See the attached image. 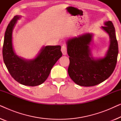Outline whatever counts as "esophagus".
Masks as SVG:
<instances>
[{"mask_svg":"<svg viewBox=\"0 0 121 121\" xmlns=\"http://www.w3.org/2000/svg\"><path fill=\"white\" fill-rule=\"evenodd\" d=\"M61 51H62V53L63 55H66L67 54V48L65 44L63 45L61 48Z\"/></svg>","mask_w":121,"mask_h":121,"instance_id":"1","label":"esophagus"}]
</instances>
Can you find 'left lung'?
<instances>
[{
  "instance_id": "1",
  "label": "left lung",
  "mask_w": 121,
  "mask_h": 121,
  "mask_svg": "<svg viewBox=\"0 0 121 121\" xmlns=\"http://www.w3.org/2000/svg\"><path fill=\"white\" fill-rule=\"evenodd\" d=\"M104 25L101 29L108 35L110 44L103 57L92 56L90 47L93 39L92 33H85L66 42L70 60L68 72L72 80L78 85H96L108 79L115 70L118 54L115 29L111 21H105Z\"/></svg>"
}]
</instances>
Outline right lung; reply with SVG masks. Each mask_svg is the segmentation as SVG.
I'll return each instance as SVG.
<instances>
[{"label":"right lung","mask_w":121,"mask_h":121,"mask_svg":"<svg viewBox=\"0 0 121 121\" xmlns=\"http://www.w3.org/2000/svg\"><path fill=\"white\" fill-rule=\"evenodd\" d=\"M21 17L20 15L15 16L6 28L3 47V60L16 82L24 85L35 86L45 82L62 53L60 46H46L42 47L33 59H25L18 56L13 48V32Z\"/></svg>","instance_id":"obj_1"}]
</instances>
